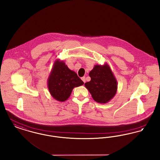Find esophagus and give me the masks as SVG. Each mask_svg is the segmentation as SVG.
Masks as SVG:
<instances>
[{
    "mask_svg": "<svg viewBox=\"0 0 160 160\" xmlns=\"http://www.w3.org/2000/svg\"><path fill=\"white\" fill-rule=\"evenodd\" d=\"M81 79L82 80V81L84 82V83L85 82V76L82 77V78H81Z\"/></svg>",
    "mask_w": 160,
    "mask_h": 160,
    "instance_id": "34e87169",
    "label": "esophagus"
}]
</instances>
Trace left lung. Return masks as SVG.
I'll return each instance as SVG.
<instances>
[{
    "mask_svg": "<svg viewBox=\"0 0 160 160\" xmlns=\"http://www.w3.org/2000/svg\"><path fill=\"white\" fill-rule=\"evenodd\" d=\"M89 76L91 81L86 82L85 87L96 102L107 103L114 97L118 90V82L108 64L95 65Z\"/></svg>",
    "mask_w": 160,
    "mask_h": 160,
    "instance_id": "8db88e82",
    "label": "left lung"
}]
</instances>
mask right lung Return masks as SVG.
Here are the masks:
<instances>
[{"label": "right lung", "instance_id": "1", "mask_svg": "<svg viewBox=\"0 0 160 160\" xmlns=\"http://www.w3.org/2000/svg\"><path fill=\"white\" fill-rule=\"evenodd\" d=\"M76 72L69 69L63 61H55L48 79V87L51 96L57 101L68 100L73 89L84 84Z\"/></svg>", "mask_w": 160, "mask_h": 160}]
</instances>
